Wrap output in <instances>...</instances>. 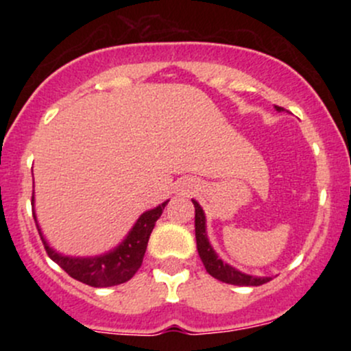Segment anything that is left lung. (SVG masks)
I'll return each instance as SVG.
<instances>
[{"instance_id":"8db88e82","label":"left lung","mask_w":351,"mask_h":351,"mask_svg":"<svg viewBox=\"0 0 351 351\" xmlns=\"http://www.w3.org/2000/svg\"><path fill=\"white\" fill-rule=\"evenodd\" d=\"M277 110H284L282 107H276ZM195 204V232H196V247H198V254L203 261L204 269L209 276H213L215 279L226 282V284L232 285H263L265 282L271 280V277H254L249 274H244L237 269L231 267V265L223 263V261L217 257L215 249L211 247L208 241L206 234V216H204L203 208L199 206L198 201L193 199Z\"/></svg>"}]
</instances>
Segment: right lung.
Listing matches in <instances>:
<instances>
[{
  "instance_id": "right-lung-1",
  "label": "right lung",
  "mask_w": 351,
  "mask_h": 351,
  "mask_svg": "<svg viewBox=\"0 0 351 351\" xmlns=\"http://www.w3.org/2000/svg\"><path fill=\"white\" fill-rule=\"evenodd\" d=\"M167 204L168 201H165L160 206L153 208L150 211H145L136 219L135 226L130 229L128 236L117 245L114 251L95 257H71L56 252L44 239L34 213L33 216L47 256L69 274L72 279L90 285V287H112V285H119L130 280L140 269L153 228H155V223L162 216Z\"/></svg>"
}]
</instances>
